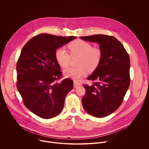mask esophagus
<instances>
[{"instance_id": "1", "label": "esophagus", "mask_w": 149, "mask_h": 149, "mask_svg": "<svg viewBox=\"0 0 149 149\" xmlns=\"http://www.w3.org/2000/svg\"><path fill=\"white\" fill-rule=\"evenodd\" d=\"M79 85H81V84L79 82H78L77 81H74V87H77L78 86H79Z\"/></svg>"}]
</instances>
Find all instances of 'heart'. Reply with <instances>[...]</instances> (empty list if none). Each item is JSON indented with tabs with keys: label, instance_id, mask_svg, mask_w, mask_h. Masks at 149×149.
Segmentation results:
<instances>
[{
	"label": "heart",
	"instance_id": "obj_1",
	"mask_svg": "<svg viewBox=\"0 0 149 149\" xmlns=\"http://www.w3.org/2000/svg\"><path fill=\"white\" fill-rule=\"evenodd\" d=\"M68 48L71 56L64 48H61L55 51V57L58 65L63 68L70 65L71 56L78 57V67L70 68L63 71L65 77L75 81L84 77L88 71H94L101 61L102 54L101 49L98 47H92V45L88 42L81 39L74 40L68 45Z\"/></svg>",
	"mask_w": 149,
	"mask_h": 149
}]
</instances>
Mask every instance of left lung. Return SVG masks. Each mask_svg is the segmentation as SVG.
<instances>
[{
    "mask_svg": "<svg viewBox=\"0 0 149 149\" xmlns=\"http://www.w3.org/2000/svg\"><path fill=\"white\" fill-rule=\"evenodd\" d=\"M81 38L97 42L102 54L99 65L87 78L94 81L93 86H83L86 91L82 99L83 107L93 116L104 117L120 107L129 87V55L114 36L99 34Z\"/></svg>",
    "mask_w": 149,
    "mask_h": 149,
    "instance_id": "left-lung-1",
    "label": "left lung"
}]
</instances>
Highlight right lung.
<instances>
[{
    "label": "right lung",
    "mask_w": 149,
    "mask_h": 149,
    "mask_svg": "<svg viewBox=\"0 0 149 149\" xmlns=\"http://www.w3.org/2000/svg\"><path fill=\"white\" fill-rule=\"evenodd\" d=\"M75 38L41 33L28 41L21 51L16 64V87L26 107L39 117L48 119L58 115L73 88L70 78L57 82L62 74L55 54Z\"/></svg>",
    "instance_id": "1"
}]
</instances>
